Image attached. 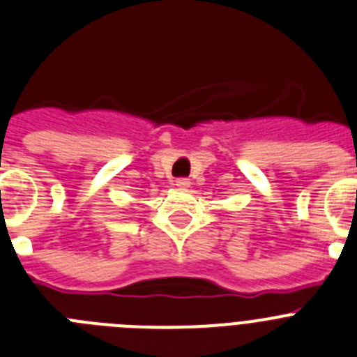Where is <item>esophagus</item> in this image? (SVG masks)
<instances>
[{
  "label": "esophagus",
  "mask_w": 357,
  "mask_h": 357,
  "mask_svg": "<svg viewBox=\"0 0 357 357\" xmlns=\"http://www.w3.org/2000/svg\"><path fill=\"white\" fill-rule=\"evenodd\" d=\"M175 185L178 189H188L191 185V182H189V178H176Z\"/></svg>",
  "instance_id": "esophagus-1"
}]
</instances>
